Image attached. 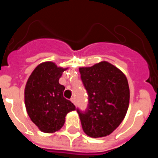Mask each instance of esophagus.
<instances>
[{
	"label": "esophagus",
	"mask_w": 158,
	"mask_h": 158,
	"mask_svg": "<svg viewBox=\"0 0 158 158\" xmlns=\"http://www.w3.org/2000/svg\"><path fill=\"white\" fill-rule=\"evenodd\" d=\"M71 102H72L73 103L74 105H76V100L74 97H72V98H71Z\"/></svg>",
	"instance_id": "34e87169"
}]
</instances>
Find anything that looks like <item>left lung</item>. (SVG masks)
<instances>
[{"label": "left lung", "mask_w": 158, "mask_h": 158, "mask_svg": "<svg viewBox=\"0 0 158 158\" xmlns=\"http://www.w3.org/2000/svg\"><path fill=\"white\" fill-rule=\"evenodd\" d=\"M79 73L89 99L85 112L77 109L83 130L92 138L109 135L122 123L129 108L127 78L106 61L79 68Z\"/></svg>", "instance_id": "left-lung-1"}]
</instances>
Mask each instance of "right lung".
<instances>
[{
  "label": "right lung",
  "instance_id": "1",
  "mask_svg": "<svg viewBox=\"0 0 158 158\" xmlns=\"http://www.w3.org/2000/svg\"><path fill=\"white\" fill-rule=\"evenodd\" d=\"M66 69L52 62H42L34 69L26 83V110L42 132L58 131L65 123L66 115L76 109L70 101L63 97L65 87L59 84Z\"/></svg>",
  "mask_w": 158,
  "mask_h": 158
}]
</instances>
